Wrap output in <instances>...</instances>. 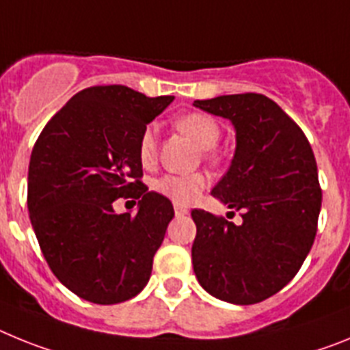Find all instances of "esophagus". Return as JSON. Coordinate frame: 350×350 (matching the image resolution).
<instances>
[{
  "instance_id": "1",
  "label": "esophagus",
  "mask_w": 350,
  "mask_h": 350,
  "mask_svg": "<svg viewBox=\"0 0 350 350\" xmlns=\"http://www.w3.org/2000/svg\"><path fill=\"white\" fill-rule=\"evenodd\" d=\"M174 213H176V217H185V215H188V209L185 208V206L176 204L174 206Z\"/></svg>"
}]
</instances>
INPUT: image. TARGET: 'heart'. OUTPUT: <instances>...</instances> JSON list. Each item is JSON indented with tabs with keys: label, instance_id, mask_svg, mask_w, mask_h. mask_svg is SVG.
<instances>
[{
	"label": "heart",
	"instance_id": "heart-1",
	"mask_svg": "<svg viewBox=\"0 0 350 350\" xmlns=\"http://www.w3.org/2000/svg\"><path fill=\"white\" fill-rule=\"evenodd\" d=\"M176 126L192 139L202 150L215 148L220 139V126L211 116L202 112H188L176 121ZM158 135L153 124H148L139 139V160L142 165H151L157 158ZM208 185V178L200 172L193 174H163L153 179L151 188L160 196L171 199L174 204L188 206L199 197Z\"/></svg>",
	"mask_w": 350,
	"mask_h": 350
}]
</instances>
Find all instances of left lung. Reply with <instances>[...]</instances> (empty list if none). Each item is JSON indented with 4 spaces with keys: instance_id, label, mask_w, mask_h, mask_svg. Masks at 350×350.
Masks as SVG:
<instances>
[{
    "instance_id": "left-lung-1",
    "label": "left lung",
    "mask_w": 350,
    "mask_h": 350,
    "mask_svg": "<svg viewBox=\"0 0 350 350\" xmlns=\"http://www.w3.org/2000/svg\"><path fill=\"white\" fill-rule=\"evenodd\" d=\"M193 105L234 124V158L211 193L243 211L236 226L193 209V271L211 296L254 305L293 280L314 245L322 202L314 151L280 105L259 93Z\"/></svg>"
}]
</instances>
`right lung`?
I'll list each match as a JSON object with an SVG mask.
<instances>
[{"label": "right lung", "mask_w": 350, "mask_h": 350, "mask_svg": "<svg viewBox=\"0 0 350 350\" xmlns=\"http://www.w3.org/2000/svg\"><path fill=\"white\" fill-rule=\"evenodd\" d=\"M172 100L120 84L86 88L36 139L28 171L33 230L51 271L86 301L116 305L150 280L174 208L141 181L139 139ZM120 196L139 199L137 215L113 211Z\"/></svg>", "instance_id": "1"}]
</instances>
